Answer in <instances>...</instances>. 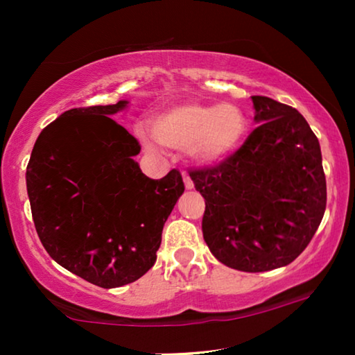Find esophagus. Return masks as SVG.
<instances>
[{"instance_id":"1","label":"esophagus","mask_w":355,"mask_h":355,"mask_svg":"<svg viewBox=\"0 0 355 355\" xmlns=\"http://www.w3.org/2000/svg\"><path fill=\"white\" fill-rule=\"evenodd\" d=\"M182 181H184V186H186L187 191H191V189H193V182L192 179L187 176V174H182Z\"/></svg>"}]
</instances>
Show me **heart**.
Segmentation results:
<instances>
[{"instance_id": "1", "label": "heart", "mask_w": 355, "mask_h": 355, "mask_svg": "<svg viewBox=\"0 0 355 355\" xmlns=\"http://www.w3.org/2000/svg\"><path fill=\"white\" fill-rule=\"evenodd\" d=\"M247 118L237 105L182 103L163 110L152 119V134L139 129L145 147L153 148L157 140L173 150H187L200 164L226 159L244 139Z\"/></svg>"}]
</instances>
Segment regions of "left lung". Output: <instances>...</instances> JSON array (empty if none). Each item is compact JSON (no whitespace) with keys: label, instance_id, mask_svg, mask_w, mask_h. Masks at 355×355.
<instances>
[{"label":"left lung","instance_id":"obj_1","mask_svg":"<svg viewBox=\"0 0 355 355\" xmlns=\"http://www.w3.org/2000/svg\"><path fill=\"white\" fill-rule=\"evenodd\" d=\"M260 124L218 166L189 173L205 198L203 239L221 263L259 273L302 254L327 208L317 135L293 106L252 96Z\"/></svg>","mask_w":355,"mask_h":355}]
</instances>
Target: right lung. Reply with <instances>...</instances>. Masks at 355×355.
Returning <instances> with one entry per match:
<instances>
[{
    "mask_svg": "<svg viewBox=\"0 0 355 355\" xmlns=\"http://www.w3.org/2000/svg\"><path fill=\"white\" fill-rule=\"evenodd\" d=\"M129 101L64 111L33 145L26 181L37 234L62 268L100 288L134 283L157 261L184 192L181 173L150 179L140 145L110 118Z\"/></svg>",
    "mask_w": 355,
    "mask_h": 355,
    "instance_id": "right-lung-1",
    "label": "right lung"
}]
</instances>
